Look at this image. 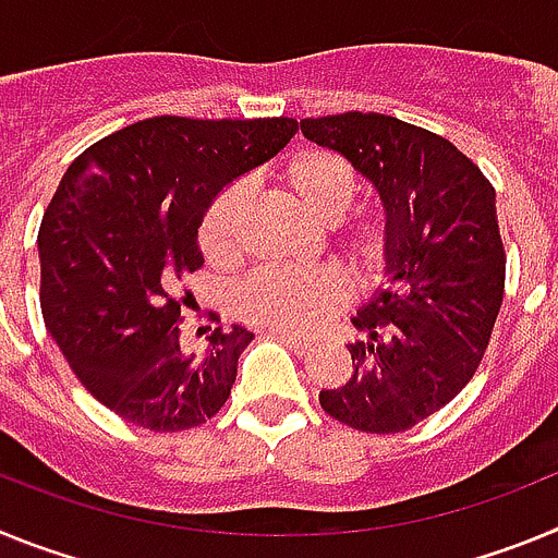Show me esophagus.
Masks as SVG:
<instances>
[{
	"label": "esophagus",
	"mask_w": 558,
	"mask_h": 558,
	"mask_svg": "<svg viewBox=\"0 0 558 558\" xmlns=\"http://www.w3.org/2000/svg\"><path fill=\"white\" fill-rule=\"evenodd\" d=\"M274 338L284 340V343H288V347L293 349V352H299V354L310 352V347H313V343H310V340H304V338H295V335H290V332H274Z\"/></svg>",
	"instance_id": "1"
}]
</instances>
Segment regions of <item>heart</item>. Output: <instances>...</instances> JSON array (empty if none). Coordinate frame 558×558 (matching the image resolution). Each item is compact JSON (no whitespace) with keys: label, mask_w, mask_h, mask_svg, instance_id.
I'll return each mask as SVG.
<instances>
[{"label":"heart","mask_w":558,"mask_h":558,"mask_svg":"<svg viewBox=\"0 0 558 558\" xmlns=\"http://www.w3.org/2000/svg\"><path fill=\"white\" fill-rule=\"evenodd\" d=\"M276 190L313 223L324 226L338 263L360 288H377L391 274L397 229L383 211L347 220L360 192L352 161L322 145L299 147L276 167ZM245 192L226 186L198 223V251L211 268H231L243 254ZM236 318L274 332L307 335L343 304V284L332 270H256L231 295Z\"/></svg>","instance_id":"1"}]
</instances>
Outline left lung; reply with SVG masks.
<instances>
[{
  "instance_id": "8db88e82",
  "label": "left lung",
  "mask_w": 558,
  "mask_h": 558,
  "mask_svg": "<svg viewBox=\"0 0 558 558\" xmlns=\"http://www.w3.org/2000/svg\"><path fill=\"white\" fill-rule=\"evenodd\" d=\"M377 186L397 229L388 288L352 318V377L322 408L360 433H402L475 377L506 293L495 186L450 140L388 113L302 120Z\"/></svg>"
}]
</instances>
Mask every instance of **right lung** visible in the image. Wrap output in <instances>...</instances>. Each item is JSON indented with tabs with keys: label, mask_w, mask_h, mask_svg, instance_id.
I'll list each match as a JSON object with an SVG mask.
<instances>
[{
	"label": "right lung",
	"mask_w": 558,
	"mask_h": 558,
	"mask_svg": "<svg viewBox=\"0 0 558 558\" xmlns=\"http://www.w3.org/2000/svg\"><path fill=\"white\" fill-rule=\"evenodd\" d=\"M295 131L290 117L165 113L102 136L63 172L38 229L44 322L88 393L131 425L190 430L226 405L254 335L218 327L190 352L181 282L204 265L211 198Z\"/></svg>",
	"instance_id": "obj_1"
}]
</instances>
